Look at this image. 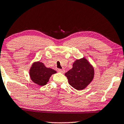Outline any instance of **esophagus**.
I'll return each mask as SVG.
<instances>
[{
	"label": "esophagus",
	"mask_w": 124,
	"mask_h": 124,
	"mask_svg": "<svg viewBox=\"0 0 124 124\" xmlns=\"http://www.w3.org/2000/svg\"><path fill=\"white\" fill-rule=\"evenodd\" d=\"M58 71L59 72H60V73H64L65 72V70L64 69H59L58 70Z\"/></svg>",
	"instance_id": "esophagus-1"
}]
</instances>
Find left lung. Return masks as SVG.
Returning a JSON list of instances; mask_svg holds the SVG:
<instances>
[{
	"label": "left lung",
	"mask_w": 124,
	"mask_h": 124,
	"mask_svg": "<svg viewBox=\"0 0 124 124\" xmlns=\"http://www.w3.org/2000/svg\"><path fill=\"white\" fill-rule=\"evenodd\" d=\"M94 69L85 58L74 62L73 68L65 73L69 84L77 90L85 88L93 80Z\"/></svg>",
	"instance_id": "1"
}]
</instances>
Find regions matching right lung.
Returning <instances> with one entry per match:
<instances>
[{
  "mask_svg": "<svg viewBox=\"0 0 124 124\" xmlns=\"http://www.w3.org/2000/svg\"><path fill=\"white\" fill-rule=\"evenodd\" d=\"M55 73H56V71L52 69L47 68L40 62L34 63L30 70L31 80L40 86L45 85L51 75Z\"/></svg>",
  "mask_w": 124,
  "mask_h": 124,
  "instance_id": "obj_1",
  "label": "right lung"
}]
</instances>
